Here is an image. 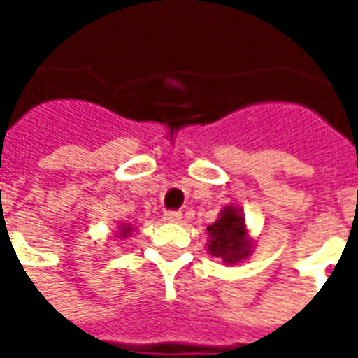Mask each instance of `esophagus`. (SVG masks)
I'll return each instance as SVG.
<instances>
[{"mask_svg": "<svg viewBox=\"0 0 358 358\" xmlns=\"http://www.w3.org/2000/svg\"><path fill=\"white\" fill-rule=\"evenodd\" d=\"M163 219H165L167 223H176V221L182 219V212H178V210H169V212L163 213Z\"/></svg>", "mask_w": 358, "mask_h": 358, "instance_id": "obj_1", "label": "esophagus"}]
</instances>
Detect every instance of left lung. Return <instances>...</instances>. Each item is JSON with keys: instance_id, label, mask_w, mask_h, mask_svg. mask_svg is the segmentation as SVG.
I'll return each instance as SVG.
<instances>
[{"instance_id": "8db88e82", "label": "left lung", "mask_w": 358, "mask_h": 358, "mask_svg": "<svg viewBox=\"0 0 358 358\" xmlns=\"http://www.w3.org/2000/svg\"><path fill=\"white\" fill-rule=\"evenodd\" d=\"M210 232V245L208 250L213 256H221L227 264H234L249 255V245L245 239V224L243 219L234 208H224L221 217L208 227Z\"/></svg>"}]
</instances>
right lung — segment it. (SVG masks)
<instances>
[{"label":"right lung","instance_id":"add662e5","mask_svg":"<svg viewBox=\"0 0 358 358\" xmlns=\"http://www.w3.org/2000/svg\"><path fill=\"white\" fill-rule=\"evenodd\" d=\"M128 232H129V230H126V229H124V232H122V234H128Z\"/></svg>","mask_w":358,"mask_h":358}]
</instances>
